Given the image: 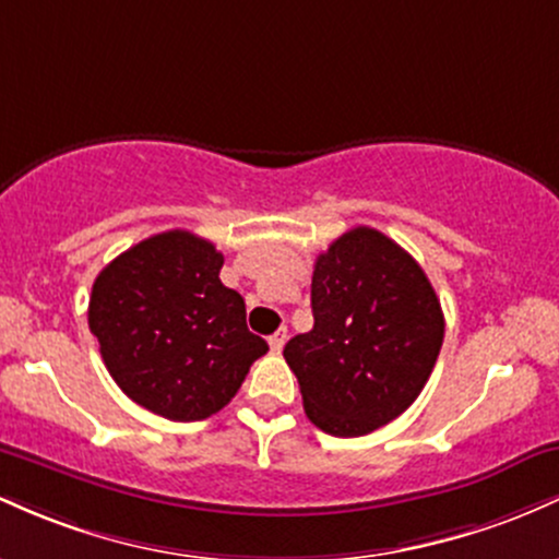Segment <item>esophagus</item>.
Returning a JSON list of instances; mask_svg holds the SVG:
<instances>
[{
	"mask_svg": "<svg viewBox=\"0 0 559 559\" xmlns=\"http://www.w3.org/2000/svg\"><path fill=\"white\" fill-rule=\"evenodd\" d=\"M285 343H287V330L285 328H280L272 337H269V346H272L274 354H280V350L285 348Z\"/></svg>",
	"mask_w": 559,
	"mask_h": 559,
	"instance_id": "esophagus-1",
	"label": "esophagus"
}]
</instances>
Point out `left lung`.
Listing matches in <instances>:
<instances>
[{
  "mask_svg": "<svg viewBox=\"0 0 559 559\" xmlns=\"http://www.w3.org/2000/svg\"><path fill=\"white\" fill-rule=\"evenodd\" d=\"M313 330L285 346L306 417L356 438L404 415L443 343L441 300L423 266L378 229L356 227L317 255Z\"/></svg>",
  "mask_w": 559,
  "mask_h": 559,
  "instance_id": "1",
  "label": "left lung"
}]
</instances>
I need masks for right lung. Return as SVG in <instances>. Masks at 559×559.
<instances>
[{
  "label": "right lung",
  "mask_w": 559,
  "mask_h": 559,
  "mask_svg": "<svg viewBox=\"0 0 559 559\" xmlns=\"http://www.w3.org/2000/svg\"><path fill=\"white\" fill-rule=\"evenodd\" d=\"M224 255L185 229L112 259L92 285L90 330L134 404L174 423L216 415L269 350L248 330L246 300L222 285Z\"/></svg>",
  "instance_id": "1"
}]
</instances>
